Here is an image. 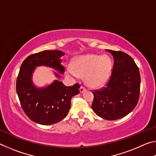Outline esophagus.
<instances>
[{"mask_svg":"<svg viewBox=\"0 0 156 156\" xmlns=\"http://www.w3.org/2000/svg\"><path fill=\"white\" fill-rule=\"evenodd\" d=\"M84 90H85V87H84V86H81L80 87V93H83V92L84 91Z\"/></svg>","mask_w":156,"mask_h":156,"instance_id":"1","label":"esophagus"}]
</instances>
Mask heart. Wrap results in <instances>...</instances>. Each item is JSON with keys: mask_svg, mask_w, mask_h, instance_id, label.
<instances>
[{"mask_svg": "<svg viewBox=\"0 0 156 156\" xmlns=\"http://www.w3.org/2000/svg\"><path fill=\"white\" fill-rule=\"evenodd\" d=\"M112 62L107 55L88 54L78 57L73 62V68L66 71V74L75 78L86 76L89 86L97 88L105 85L112 74Z\"/></svg>", "mask_w": 156, "mask_h": 156, "instance_id": "b5f03b06", "label": "heart"}]
</instances>
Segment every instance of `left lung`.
Segmentation results:
<instances>
[{
    "instance_id": "left-lung-1",
    "label": "left lung",
    "mask_w": 156,
    "mask_h": 156,
    "mask_svg": "<svg viewBox=\"0 0 156 156\" xmlns=\"http://www.w3.org/2000/svg\"><path fill=\"white\" fill-rule=\"evenodd\" d=\"M113 55L112 75L107 85L92 91V109L107 120L120 119L128 115L138 104L140 75L133 59L121 51L107 50Z\"/></svg>"
}]
</instances>
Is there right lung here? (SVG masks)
Segmentation results:
<instances>
[{
	"label": "right lung",
	"instance_id": "right-lung-1",
	"mask_svg": "<svg viewBox=\"0 0 156 156\" xmlns=\"http://www.w3.org/2000/svg\"><path fill=\"white\" fill-rule=\"evenodd\" d=\"M64 55L59 50H45L29 56L20 66L16 80L18 98L28 118L40 125H53L64 119L70 109L72 98L80 93L78 83L67 87L56 80L46 87L37 88L31 80L34 69L38 66H47L64 73L60 59ZM55 74L60 77L58 73Z\"/></svg>",
	"mask_w": 156,
	"mask_h": 156
}]
</instances>
